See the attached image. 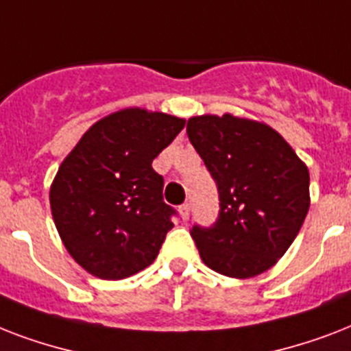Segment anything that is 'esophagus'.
I'll use <instances>...</instances> for the list:
<instances>
[{
	"label": "esophagus",
	"mask_w": 351,
	"mask_h": 351,
	"mask_svg": "<svg viewBox=\"0 0 351 351\" xmlns=\"http://www.w3.org/2000/svg\"><path fill=\"white\" fill-rule=\"evenodd\" d=\"M189 213H191L189 204H184V206H180V219L184 220V222H187V220H189Z\"/></svg>",
	"instance_id": "esophagus-1"
}]
</instances>
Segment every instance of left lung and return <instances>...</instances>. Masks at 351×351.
I'll use <instances>...</instances> for the list:
<instances>
[{"label": "left lung", "mask_w": 351, "mask_h": 351, "mask_svg": "<svg viewBox=\"0 0 351 351\" xmlns=\"http://www.w3.org/2000/svg\"><path fill=\"white\" fill-rule=\"evenodd\" d=\"M187 136L219 186L217 224L191 230L204 264L233 278L267 271L302 228L310 171L264 121L231 112L191 117Z\"/></svg>", "instance_id": "1"}]
</instances>
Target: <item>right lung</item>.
I'll return each instance as SVG.
<instances>
[{
	"label": "right lung",
	"mask_w": 351,
	"mask_h": 351,
	"mask_svg": "<svg viewBox=\"0 0 351 351\" xmlns=\"http://www.w3.org/2000/svg\"><path fill=\"white\" fill-rule=\"evenodd\" d=\"M184 125V118L127 107L93 123L65 156L49 193L52 219L87 273L120 280L153 264L175 211L151 164Z\"/></svg>",
	"instance_id": "add662e5"
}]
</instances>
